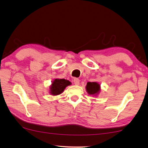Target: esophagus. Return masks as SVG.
Listing matches in <instances>:
<instances>
[{
    "instance_id": "34e87169",
    "label": "esophagus",
    "mask_w": 148,
    "mask_h": 148,
    "mask_svg": "<svg viewBox=\"0 0 148 148\" xmlns=\"http://www.w3.org/2000/svg\"><path fill=\"white\" fill-rule=\"evenodd\" d=\"M74 83L75 85H79V79L77 78H74Z\"/></svg>"
}]
</instances>
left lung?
<instances>
[{
	"label": "left lung",
	"instance_id": "obj_1",
	"mask_svg": "<svg viewBox=\"0 0 148 148\" xmlns=\"http://www.w3.org/2000/svg\"><path fill=\"white\" fill-rule=\"evenodd\" d=\"M86 90L90 95H95L100 90V85L96 82H88L86 86Z\"/></svg>",
	"mask_w": 148,
	"mask_h": 148
}]
</instances>
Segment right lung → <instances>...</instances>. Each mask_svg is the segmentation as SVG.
Listing matches in <instances>:
<instances>
[{"instance_id":"obj_1","label":"right lung","mask_w":148,"mask_h":148,"mask_svg":"<svg viewBox=\"0 0 148 148\" xmlns=\"http://www.w3.org/2000/svg\"><path fill=\"white\" fill-rule=\"evenodd\" d=\"M71 85V83L65 79H55L50 87V93L53 96L60 95L66 87Z\"/></svg>"}]
</instances>
